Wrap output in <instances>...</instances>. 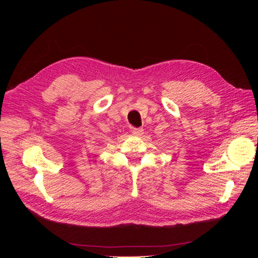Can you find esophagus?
Masks as SVG:
<instances>
[{"label":"esophagus","mask_w":258,"mask_h":258,"mask_svg":"<svg viewBox=\"0 0 258 258\" xmlns=\"http://www.w3.org/2000/svg\"><path fill=\"white\" fill-rule=\"evenodd\" d=\"M143 132H144L143 128H135L134 130H132V134H134L135 136H142Z\"/></svg>","instance_id":"34e87169"}]
</instances>
